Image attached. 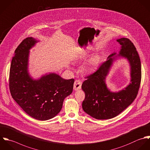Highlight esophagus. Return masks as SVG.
<instances>
[{"instance_id": "34e87169", "label": "esophagus", "mask_w": 150, "mask_h": 150, "mask_svg": "<svg viewBox=\"0 0 150 150\" xmlns=\"http://www.w3.org/2000/svg\"><path fill=\"white\" fill-rule=\"evenodd\" d=\"M81 85H82L81 81L79 80H76L74 81V90H79L81 89Z\"/></svg>"}]
</instances>
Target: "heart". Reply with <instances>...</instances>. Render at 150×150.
<instances>
[{"mask_svg": "<svg viewBox=\"0 0 150 150\" xmlns=\"http://www.w3.org/2000/svg\"><path fill=\"white\" fill-rule=\"evenodd\" d=\"M94 59H93L84 66L86 70L88 71V70H92V69L94 67Z\"/></svg>", "mask_w": 150, "mask_h": 150, "instance_id": "obj_1", "label": "heart"}]
</instances>
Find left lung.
I'll return each mask as SVG.
<instances>
[{
	"label": "left lung",
	"mask_w": 150,
	"mask_h": 150,
	"mask_svg": "<svg viewBox=\"0 0 150 150\" xmlns=\"http://www.w3.org/2000/svg\"><path fill=\"white\" fill-rule=\"evenodd\" d=\"M121 45L119 56L128 59L131 66V83L124 90L112 93L106 87L105 78L115 57L112 53L93 73L85 77L81 88L85 98L82 107L85 112L93 117L103 120L117 116L127 108L136 98L142 80L141 61L133 42L128 38L117 40Z\"/></svg>",
	"instance_id": "8db88e82"
}]
</instances>
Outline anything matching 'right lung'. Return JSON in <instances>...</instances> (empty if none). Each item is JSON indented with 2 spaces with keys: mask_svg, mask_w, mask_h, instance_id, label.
Listing matches in <instances>:
<instances>
[{
  "mask_svg": "<svg viewBox=\"0 0 150 150\" xmlns=\"http://www.w3.org/2000/svg\"><path fill=\"white\" fill-rule=\"evenodd\" d=\"M38 41L24 39L14 52L9 73L13 98L30 116L40 120L54 117L62 109L64 98L71 94L74 79L64 80L52 73L34 80L27 71L30 49Z\"/></svg>",
  "mask_w": 150,
  "mask_h": 150,
  "instance_id": "1",
  "label": "right lung"
}]
</instances>
